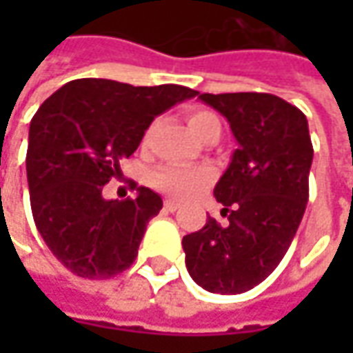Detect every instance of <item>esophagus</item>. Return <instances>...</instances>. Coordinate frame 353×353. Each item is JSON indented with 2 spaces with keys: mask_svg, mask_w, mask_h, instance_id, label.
Returning a JSON list of instances; mask_svg holds the SVG:
<instances>
[{
  "mask_svg": "<svg viewBox=\"0 0 353 353\" xmlns=\"http://www.w3.org/2000/svg\"><path fill=\"white\" fill-rule=\"evenodd\" d=\"M179 208H181V202H176V200H165V210L176 212Z\"/></svg>",
  "mask_w": 353,
  "mask_h": 353,
  "instance_id": "34e87169",
  "label": "esophagus"
}]
</instances>
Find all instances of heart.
<instances>
[{
  "label": "heart",
  "mask_w": 353,
  "mask_h": 353,
  "mask_svg": "<svg viewBox=\"0 0 353 353\" xmlns=\"http://www.w3.org/2000/svg\"><path fill=\"white\" fill-rule=\"evenodd\" d=\"M188 125L200 139H206L210 133H220L222 123L216 114L208 110H192L188 112ZM212 170L204 167H174L165 165L157 169L151 176V183L161 192L176 198H188L198 194L212 183Z\"/></svg>",
  "instance_id": "obj_1"
}]
</instances>
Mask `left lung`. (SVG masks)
<instances>
[{
    "mask_svg": "<svg viewBox=\"0 0 353 353\" xmlns=\"http://www.w3.org/2000/svg\"><path fill=\"white\" fill-rule=\"evenodd\" d=\"M230 121L239 149L214 188L228 225L208 218L183 237L186 269L202 289L239 294L269 277L308 202L312 141L306 116L273 94H200Z\"/></svg>",
    "mask_w": 353,
    "mask_h": 353,
    "instance_id": "left-lung-1",
    "label": "left lung"
}]
</instances>
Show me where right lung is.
Segmentation results:
<instances>
[{"instance_id":"obj_1","label":"right lung","mask_w":353,"mask_h":353,"mask_svg":"<svg viewBox=\"0 0 353 353\" xmlns=\"http://www.w3.org/2000/svg\"><path fill=\"white\" fill-rule=\"evenodd\" d=\"M196 94L179 84L80 78L37 110L27 147L31 210L48 250L68 271L110 279L135 261L163 200L145 186L137 198L105 200L103 186L121 172V161L135 153L159 114Z\"/></svg>"}]
</instances>
